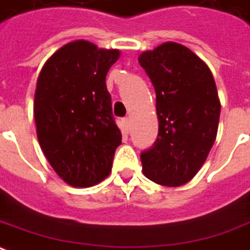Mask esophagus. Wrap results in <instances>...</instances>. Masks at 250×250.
I'll list each match as a JSON object with an SVG mask.
<instances>
[{
    "label": "esophagus",
    "instance_id": "esophagus-1",
    "mask_svg": "<svg viewBox=\"0 0 250 250\" xmlns=\"http://www.w3.org/2000/svg\"><path fill=\"white\" fill-rule=\"evenodd\" d=\"M122 124H124V129H125V132L128 133L129 129H130V120L126 117V118H124V120H122Z\"/></svg>",
    "mask_w": 250,
    "mask_h": 250
}]
</instances>
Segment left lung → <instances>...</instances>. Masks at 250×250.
I'll list each match as a JSON object with an SVG mask.
<instances>
[{"label": "left lung", "mask_w": 250, "mask_h": 250, "mask_svg": "<svg viewBox=\"0 0 250 250\" xmlns=\"http://www.w3.org/2000/svg\"><path fill=\"white\" fill-rule=\"evenodd\" d=\"M139 63L150 77L157 102L158 136L140 154L143 173L176 187L198 173L215 143L220 100L209 67L176 42L143 52Z\"/></svg>", "instance_id": "8db88e82"}]
</instances>
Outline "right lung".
I'll list each match as a JSON object with an SVG mask.
<instances>
[{"instance_id": "1", "label": "right lung", "mask_w": 250, "mask_h": 250, "mask_svg": "<svg viewBox=\"0 0 250 250\" xmlns=\"http://www.w3.org/2000/svg\"><path fill=\"white\" fill-rule=\"evenodd\" d=\"M120 55L80 40L55 52L38 75V142L55 172L73 187H90L105 179L121 145L105 86V75Z\"/></svg>"}]
</instances>
